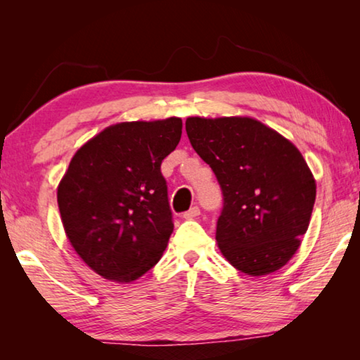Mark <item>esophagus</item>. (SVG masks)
Returning <instances> with one entry per match:
<instances>
[{"label":"esophagus","instance_id":"esophagus-1","mask_svg":"<svg viewBox=\"0 0 360 360\" xmlns=\"http://www.w3.org/2000/svg\"><path fill=\"white\" fill-rule=\"evenodd\" d=\"M198 216H200V208H198V206H193V208H191L187 212H184V214H182V217L187 219V221H192V219H197Z\"/></svg>","mask_w":360,"mask_h":360}]
</instances>
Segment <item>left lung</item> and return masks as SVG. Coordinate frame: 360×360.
<instances>
[{"label":"left lung","instance_id":"8db88e82","mask_svg":"<svg viewBox=\"0 0 360 360\" xmlns=\"http://www.w3.org/2000/svg\"><path fill=\"white\" fill-rule=\"evenodd\" d=\"M186 130L222 188L216 230L222 255L249 276L278 271L300 248L316 200L302 152L248 115L187 117Z\"/></svg>","mask_w":360,"mask_h":360}]
</instances>
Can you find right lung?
Here are the masks:
<instances>
[{"mask_svg":"<svg viewBox=\"0 0 360 360\" xmlns=\"http://www.w3.org/2000/svg\"><path fill=\"white\" fill-rule=\"evenodd\" d=\"M182 120L109 125L72 155L57 187L72 249L101 278L131 283L163 255L173 233L162 160L176 149Z\"/></svg>","mask_w":360,"mask_h":360,"instance_id":"right-lung-1","label":"right lung"}]
</instances>
